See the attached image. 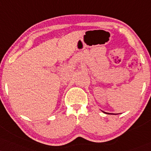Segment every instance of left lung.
Listing matches in <instances>:
<instances>
[{"instance_id": "obj_1", "label": "left lung", "mask_w": 151, "mask_h": 151, "mask_svg": "<svg viewBox=\"0 0 151 151\" xmlns=\"http://www.w3.org/2000/svg\"><path fill=\"white\" fill-rule=\"evenodd\" d=\"M108 114H109V113H108Z\"/></svg>"}]
</instances>
